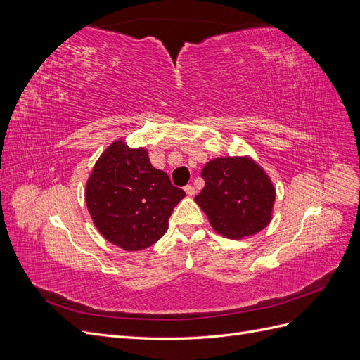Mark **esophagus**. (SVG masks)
Returning a JSON list of instances; mask_svg holds the SVG:
<instances>
[{
	"label": "esophagus",
	"mask_w": 360,
	"mask_h": 360,
	"mask_svg": "<svg viewBox=\"0 0 360 360\" xmlns=\"http://www.w3.org/2000/svg\"><path fill=\"white\" fill-rule=\"evenodd\" d=\"M184 192H186L188 197H192V195H195V188L191 186V184H188V186L184 188Z\"/></svg>",
	"instance_id": "obj_1"
}]
</instances>
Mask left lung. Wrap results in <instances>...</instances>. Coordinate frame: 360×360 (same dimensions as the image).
Segmentation results:
<instances>
[{
  "label": "left lung",
  "instance_id": "1",
  "mask_svg": "<svg viewBox=\"0 0 360 360\" xmlns=\"http://www.w3.org/2000/svg\"><path fill=\"white\" fill-rule=\"evenodd\" d=\"M201 176L205 186L195 202L217 234L240 240L270 224L276 189L269 174L252 158H214L205 163Z\"/></svg>",
  "mask_w": 360,
  "mask_h": 360
}]
</instances>
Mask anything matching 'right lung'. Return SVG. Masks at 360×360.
Returning <instances> with one entry per match:
<instances>
[{"instance_id":"add662e5","label":"right lung","mask_w":360,"mask_h":360,"mask_svg":"<svg viewBox=\"0 0 360 360\" xmlns=\"http://www.w3.org/2000/svg\"><path fill=\"white\" fill-rule=\"evenodd\" d=\"M184 191L156 169L144 147L114 143L94 163L85 184V202L93 224L108 242L124 250L155 245L168 230V219Z\"/></svg>"}]
</instances>
